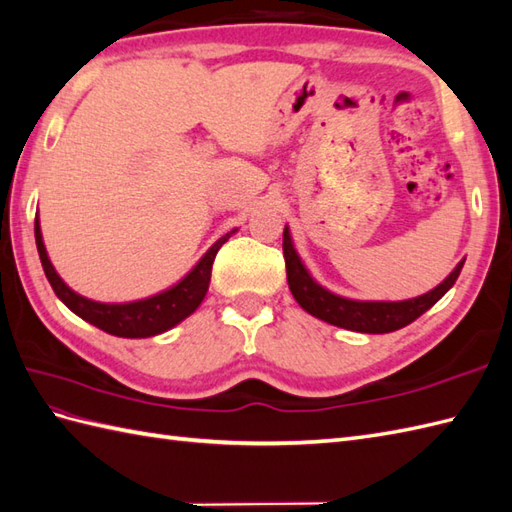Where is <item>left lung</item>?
<instances>
[{
	"instance_id": "1",
	"label": "left lung",
	"mask_w": 512,
	"mask_h": 512,
	"mask_svg": "<svg viewBox=\"0 0 512 512\" xmlns=\"http://www.w3.org/2000/svg\"><path fill=\"white\" fill-rule=\"evenodd\" d=\"M283 257L285 272H288L290 292L307 314H312L329 325L342 329L360 331V334H390L401 327L410 325L425 314L430 307L441 301L445 292L456 283L465 259L458 261V266L449 272L443 283H438L434 290L406 301H355L347 296L334 294L323 288L305 268L292 242L290 229H283Z\"/></svg>"
}]
</instances>
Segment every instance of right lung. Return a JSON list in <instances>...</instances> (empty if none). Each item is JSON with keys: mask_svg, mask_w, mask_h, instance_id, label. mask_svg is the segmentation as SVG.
Returning a JSON list of instances; mask_svg holds the SVG:
<instances>
[{"mask_svg": "<svg viewBox=\"0 0 512 512\" xmlns=\"http://www.w3.org/2000/svg\"><path fill=\"white\" fill-rule=\"evenodd\" d=\"M235 231L237 229L222 235L220 240L198 259V264L189 270L181 281L174 283L172 288L154 296H148V299H141V301L100 303L74 292L61 277H58V272L52 266V261L45 251L39 216L34 218V237H37V251L41 257V266L58 299H61L69 310L76 316H80L82 320H87V323H91L93 327H98L106 331V334L117 336V338L157 336V334H163V331L176 327L187 316H192L209 290L213 259H216L220 246L227 242Z\"/></svg>", "mask_w": 512, "mask_h": 512, "instance_id": "right-lung-1", "label": "right lung"}]
</instances>
